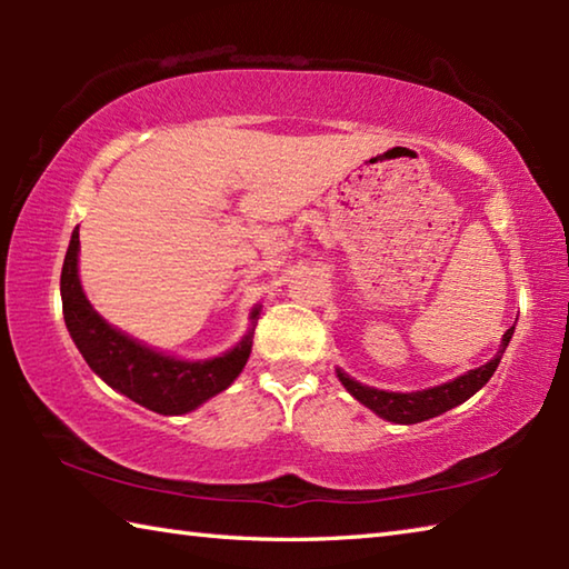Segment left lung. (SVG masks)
<instances>
[{"mask_svg":"<svg viewBox=\"0 0 569 569\" xmlns=\"http://www.w3.org/2000/svg\"><path fill=\"white\" fill-rule=\"evenodd\" d=\"M512 333H515V326H509L507 333L502 336V346H499V351L492 361L479 366V369L461 373V377H457L455 381H447L441 383V387H431L423 391H409V393L381 391L373 387H363V383L351 379L349 373H343L341 369H336V373H339V381L343 383L346 391H349L356 401H361L363 407H369L373 413H379L381 419L393 421V423H419L431 417H439V413L455 409L461 401L475 397V393L485 387L489 379H492V373L497 371L499 361H502V353L509 346Z\"/></svg>","mask_w":569,"mask_h":569,"instance_id":"1","label":"left lung"}]
</instances>
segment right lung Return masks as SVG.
<instances>
[{"label":"right lung","instance_id":"obj_1","mask_svg":"<svg viewBox=\"0 0 569 569\" xmlns=\"http://www.w3.org/2000/svg\"><path fill=\"white\" fill-rule=\"evenodd\" d=\"M77 253H80V233L74 228L60 278L64 323L82 359L108 387L150 411L176 417V413L198 409L200 403H206L238 379L250 356V346H253L261 306H256L250 313V323H253L250 331L223 356L206 361L176 359V356L150 349V346L112 329L94 311L82 291L80 273H77Z\"/></svg>","mask_w":569,"mask_h":569}]
</instances>
